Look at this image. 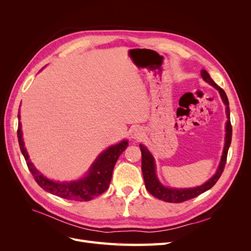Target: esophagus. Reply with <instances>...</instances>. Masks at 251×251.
<instances>
[{"label": "esophagus", "instance_id": "esophagus-1", "mask_svg": "<svg viewBox=\"0 0 251 251\" xmlns=\"http://www.w3.org/2000/svg\"><path fill=\"white\" fill-rule=\"evenodd\" d=\"M143 130L140 126H134L131 130V137L135 140H139L143 137Z\"/></svg>", "mask_w": 251, "mask_h": 251}]
</instances>
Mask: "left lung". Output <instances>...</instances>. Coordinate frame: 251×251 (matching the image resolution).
Listing matches in <instances>:
<instances>
[{
    "label": "left lung",
    "instance_id": "obj_1",
    "mask_svg": "<svg viewBox=\"0 0 251 251\" xmlns=\"http://www.w3.org/2000/svg\"><path fill=\"white\" fill-rule=\"evenodd\" d=\"M201 76L202 78L208 82L210 86L217 89L221 96L224 104L226 105V126H225V143H224V149L221 157V161L218 166V169L215 173L214 176H212L209 180L205 182L204 184L196 187H189V188H175V187H166L164 186L160 181H159L157 174H156V164H155V159L153 155L151 154V151L143 146V144H139V148L141 151V170L142 175L144 179V183H146V187L149 191L150 194L153 195L156 198L160 199L165 202L170 203H181L187 201L189 199H193L195 197L203 194L204 192L208 191L216 184V182L221 177L223 173V170L225 168L226 163V158L227 153H228V149L231 143V134H232V127L230 124V112H229V102L228 98L226 96V93L222 88H220L217 83L211 79L210 75L207 73L206 70L201 71Z\"/></svg>",
    "mask_w": 251,
    "mask_h": 251
}]
</instances>
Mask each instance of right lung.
<instances>
[{
    "mask_svg": "<svg viewBox=\"0 0 251 251\" xmlns=\"http://www.w3.org/2000/svg\"><path fill=\"white\" fill-rule=\"evenodd\" d=\"M20 112L18 118L20 120ZM21 123L18 126V139L20 149L23 156H24L28 169L32 174L36 183L39 184L44 191L52 195H55L60 198L74 200V201H90L94 199L107 191L112 179L113 169L117 162L121 153L127 148V140H123L117 144L111 146L102 153L98 155L95 161L90 166L89 171L82 178L74 181H54L44 176L40 171H37L33 163L29 158V155L25 148L24 140H23V133L21 128Z\"/></svg>",
    "mask_w": 251,
    "mask_h": 251,
    "instance_id": "add662e5",
    "label": "right lung"
}]
</instances>
